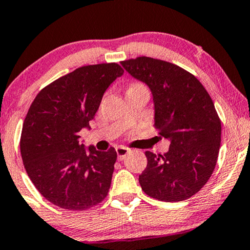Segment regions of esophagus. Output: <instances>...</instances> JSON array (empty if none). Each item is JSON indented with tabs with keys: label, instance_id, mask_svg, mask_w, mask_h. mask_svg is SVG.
<instances>
[{
	"label": "esophagus",
	"instance_id": "esophagus-1",
	"mask_svg": "<svg viewBox=\"0 0 250 250\" xmlns=\"http://www.w3.org/2000/svg\"><path fill=\"white\" fill-rule=\"evenodd\" d=\"M116 153H118L119 160H123L129 153H130V150L125 146H119V147H116Z\"/></svg>",
	"mask_w": 250,
	"mask_h": 250
}]
</instances>
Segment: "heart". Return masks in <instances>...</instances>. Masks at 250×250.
<instances>
[{
	"label": "heart",
	"instance_id": "heart-1",
	"mask_svg": "<svg viewBox=\"0 0 250 250\" xmlns=\"http://www.w3.org/2000/svg\"><path fill=\"white\" fill-rule=\"evenodd\" d=\"M132 85H140V84H132ZM132 85H131V86H132Z\"/></svg>",
	"mask_w": 250,
	"mask_h": 250
}]
</instances>
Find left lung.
Returning <instances> with one entry per match:
<instances>
[{"label":"left lung","instance_id":"1","mask_svg":"<svg viewBox=\"0 0 250 250\" xmlns=\"http://www.w3.org/2000/svg\"><path fill=\"white\" fill-rule=\"evenodd\" d=\"M121 65L150 88L154 128L170 143L164 154L145 152L141 187L159 201L187 200L201 190L217 164L222 123L212 99L194 75L173 63L141 56Z\"/></svg>","mask_w":250,"mask_h":250}]
</instances>
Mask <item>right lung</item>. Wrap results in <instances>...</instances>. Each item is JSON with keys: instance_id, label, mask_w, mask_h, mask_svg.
<instances>
[{"instance_id": "1", "label": "right lung", "mask_w": 250, "mask_h": 250, "mask_svg": "<svg viewBox=\"0 0 250 250\" xmlns=\"http://www.w3.org/2000/svg\"><path fill=\"white\" fill-rule=\"evenodd\" d=\"M123 69L118 63L85 65L43 87L24 120L21 153L28 178L47 201L83 211L108 194L116 151L80 143L105 91Z\"/></svg>"}]
</instances>
